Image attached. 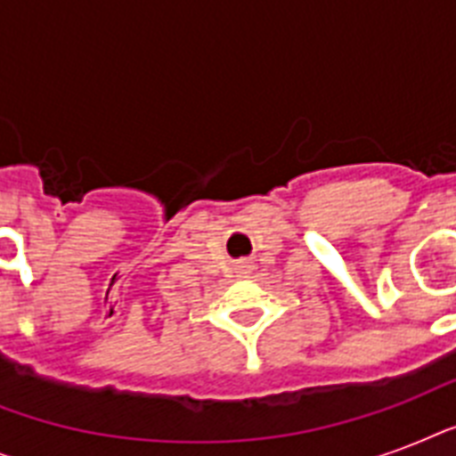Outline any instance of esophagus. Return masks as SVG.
<instances>
[{"label": "esophagus", "mask_w": 456, "mask_h": 456, "mask_svg": "<svg viewBox=\"0 0 456 456\" xmlns=\"http://www.w3.org/2000/svg\"><path fill=\"white\" fill-rule=\"evenodd\" d=\"M243 267H250V265H243Z\"/></svg>", "instance_id": "esophagus-1"}]
</instances>
